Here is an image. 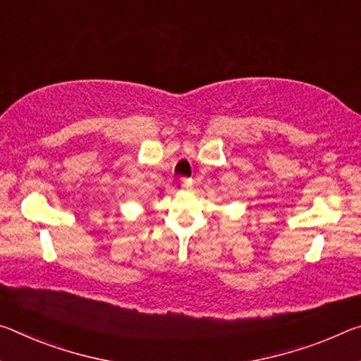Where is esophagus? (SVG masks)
Returning a JSON list of instances; mask_svg holds the SVG:
<instances>
[{"label": "esophagus", "mask_w": 361, "mask_h": 361, "mask_svg": "<svg viewBox=\"0 0 361 361\" xmlns=\"http://www.w3.org/2000/svg\"><path fill=\"white\" fill-rule=\"evenodd\" d=\"M192 185H193L192 179H182V188H185V190H190Z\"/></svg>", "instance_id": "obj_1"}]
</instances>
